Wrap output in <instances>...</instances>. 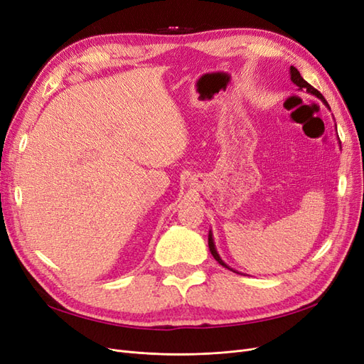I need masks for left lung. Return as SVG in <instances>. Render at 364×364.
Instances as JSON below:
<instances>
[{
  "mask_svg": "<svg viewBox=\"0 0 364 364\" xmlns=\"http://www.w3.org/2000/svg\"><path fill=\"white\" fill-rule=\"evenodd\" d=\"M290 75H291V80H293V83H294L296 86H299L301 90H302V87H305V90H306L308 92H311V94L317 95V97L321 98V100H322V102H323V103L328 106V103H326V100H325V98H323V95H322L321 92H318V91L316 90V87H313L310 83L305 82V80L302 79L301 73L297 71L294 67H290ZM328 107H329V106H328ZM208 246H209V250H211V253H213V257H214V258L218 261V264H222V266H225L226 269H230V267H228L226 264L222 261V258L218 257V253H217V250H215V246H214V241H213V235H211V234H209V237H208ZM230 270H232V269H230Z\"/></svg>",
  "mask_w": 364,
  "mask_h": 364,
  "instance_id": "left-lung-1",
  "label": "left lung"
}]
</instances>
